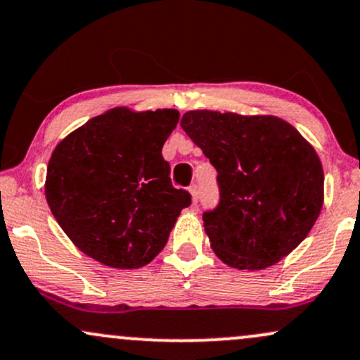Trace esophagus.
<instances>
[{
    "mask_svg": "<svg viewBox=\"0 0 360 360\" xmlns=\"http://www.w3.org/2000/svg\"><path fill=\"white\" fill-rule=\"evenodd\" d=\"M189 195H191V200H193V203H196V201H198V188L195 186V184H193V186H189Z\"/></svg>",
    "mask_w": 360,
    "mask_h": 360,
    "instance_id": "obj_1",
    "label": "esophagus"
}]
</instances>
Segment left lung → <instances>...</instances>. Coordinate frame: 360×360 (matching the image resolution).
<instances>
[{
    "label": "left lung",
    "mask_w": 360,
    "mask_h": 360,
    "mask_svg": "<svg viewBox=\"0 0 360 360\" xmlns=\"http://www.w3.org/2000/svg\"><path fill=\"white\" fill-rule=\"evenodd\" d=\"M181 126L219 172L220 203L203 222L225 264L263 270L307 238L323 208L325 174L290 122L203 109L184 114Z\"/></svg>",
    "instance_id": "1"
}]
</instances>
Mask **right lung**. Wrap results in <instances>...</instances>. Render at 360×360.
I'll return each mask as SVG.
<instances>
[{
  "instance_id": "1",
  "label": "right lung",
  "mask_w": 360,
  "mask_h": 360,
  "mask_svg": "<svg viewBox=\"0 0 360 360\" xmlns=\"http://www.w3.org/2000/svg\"><path fill=\"white\" fill-rule=\"evenodd\" d=\"M176 109L114 108L58 143L46 200L71 243L110 268H140L164 250L191 196L171 183L162 147Z\"/></svg>"
}]
</instances>
